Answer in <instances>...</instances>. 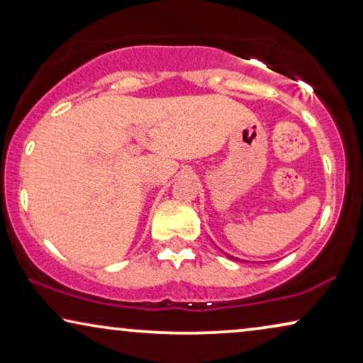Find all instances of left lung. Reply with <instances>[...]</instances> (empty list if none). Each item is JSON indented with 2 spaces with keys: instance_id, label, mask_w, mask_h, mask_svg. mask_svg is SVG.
<instances>
[{
  "instance_id": "left-lung-1",
  "label": "left lung",
  "mask_w": 363,
  "mask_h": 363,
  "mask_svg": "<svg viewBox=\"0 0 363 363\" xmlns=\"http://www.w3.org/2000/svg\"><path fill=\"white\" fill-rule=\"evenodd\" d=\"M230 257H231V256H230Z\"/></svg>"
}]
</instances>
